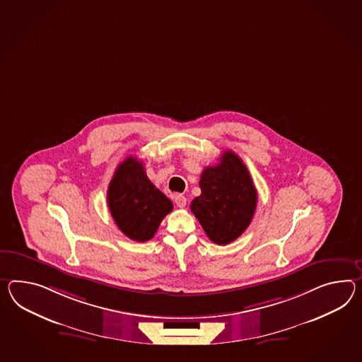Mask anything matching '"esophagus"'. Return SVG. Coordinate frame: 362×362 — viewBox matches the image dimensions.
Listing matches in <instances>:
<instances>
[{
	"label": "esophagus",
	"mask_w": 362,
	"mask_h": 362,
	"mask_svg": "<svg viewBox=\"0 0 362 362\" xmlns=\"http://www.w3.org/2000/svg\"><path fill=\"white\" fill-rule=\"evenodd\" d=\"M175 203H177L179 208H185L187 199H185L183 194H177V196H175Z\"/></svg>",
	"instance_id": "esophagus-1"
}]
</instances>
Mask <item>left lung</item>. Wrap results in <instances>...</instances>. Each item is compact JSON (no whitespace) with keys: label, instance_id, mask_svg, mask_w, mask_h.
I'll return each instance as SVG.
<instances>
[{"label":"left lung","instance_id":"obj_1","mask_svg":"<svg viewBox=\"0 0 362 362\" xmlns=\"http://www.w3.org/2000/svg\"><path fill=\"white\" fill-rule=\"evenodd\" d=\"M202 194L191 203V212L205 234L217 245H228L248 228L255 213L257 194L246 165L228 150L220 163L204 168Z\"/></svg>","mask_w":362,"mask_h":362}]
</instances>
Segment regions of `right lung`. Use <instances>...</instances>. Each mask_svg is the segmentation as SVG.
<instances>
[{
  "instance_id": "right-lung-1",
  "label": "right lung",
  "mask_w": 362,
  "mask_h": 362,
  "mask_svg": "<svg viewBox=\"0 0 362 362\" xmlns=\"http://www.w3.org/2000/svg\"><path fill=\"white\" fill-rule=\"evenodd\" d=\"M107 202L117 228L128 238L146 242L173 211L171 200L146 177L142 162L129 156L110 182Z\"/></svg>"
}]
</instances>
